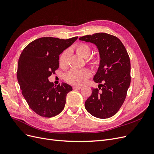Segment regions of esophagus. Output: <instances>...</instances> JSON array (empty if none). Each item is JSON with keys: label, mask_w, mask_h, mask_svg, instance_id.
I'll return each mask as SVG.
<instances>
[{"label": "esophagus", "mask_w": 154, "mask_h": 154, "mask_svg": "<svg viewBox=\"0 0 154 154\" xmlns=\"http://www.w3.org/2000/svg\"><path fill=\"white\" fill-rule=\"evenodd\" d=\"M72 88L74 90H80V89H81L82 87L80 86H73Z\"/></svg>", "instance_id": "1"}]
</instances>
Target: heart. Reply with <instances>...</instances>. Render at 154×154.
<instances>
[{"instance_id":"1","label":"heart","mask_w":154,"mask_h":154,"mask_svg":"<svg viewBox=\"0 0 154 154\" xmlns=\"http://www.w3.org/2000/svg\"><path fill=\"white\" fill-rule=\"evenodd\" d=\"M75 50L76 53L80 55L83 58H87L91 54V48L88 45L86 44H80L76 46ZM69 55V51L66 50L63 51L60 55L59 58L60 66L62 67H66L67 66V59ZM88 62L92 66H96L100 63V58H94L88 60ZM91 76V72L88 69H72L68 72L65 79L69 83L76 85H82L84 83L88 78Z\"/></svg>"}]
</instances>
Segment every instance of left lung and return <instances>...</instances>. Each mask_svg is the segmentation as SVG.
<instances>
[{"label":"left lung","mask_w":154,"mask_h":154,"mask_svg":"<svg viewBox=\"0 0 154 154\" xmlns=\"http://www.w3.org/2000/svg\"><path fill=\"white\" fill-rule=\"evenodd\" d=\"M79 40L96 46L100 60L93 80L97 83H103L100 84L102 85L100 92L92 88L91 96L85 102V109L96 118H110L123 105L130 84L127 51L118 38L105 32L83 36Z\"/></svg>","instance_id":"1"}]
</instances>
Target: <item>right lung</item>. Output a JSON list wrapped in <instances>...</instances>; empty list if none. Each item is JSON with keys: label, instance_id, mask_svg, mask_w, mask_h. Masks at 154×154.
<instances>
[{"label": "right lung", "instance_id": "obj_1", "mask_svg": "<svg viewBox=\"0 0 154 154\" xmlns=\"http://www.w3.org/2000/svg\"><path fill=\"white\" fill-rule=\"evenodd\" d=\"M77 38L42 37L22 51L18 62V82L31 109L40 116L53 117L64 109L72 87L66 83L54 85L48 78L59 67V55Z\"/></svg>", "mask_w": 154, "mask_h": 154}]
</instances>
